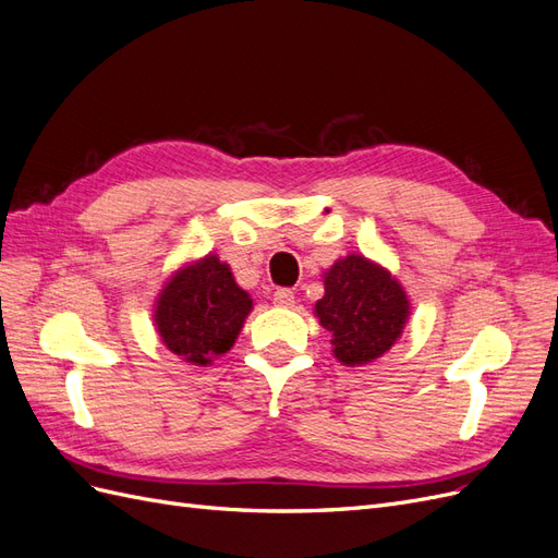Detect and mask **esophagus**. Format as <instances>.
<instances>
[{"label":"esophagus","instance_id":"esophagus-1","mask_svg":"<svg viewBox=\"0 0 558 558\" xmlns=\"http://www.w3.org/2000/svg\"><path fill=\"white\" fill-rule=\"evenodd\" d=\"M275 305L277 307H293L295 305V293L291 289H277L275 291Z\"/></svg>","mask_w":558,"mask_h":558}]
</instances>
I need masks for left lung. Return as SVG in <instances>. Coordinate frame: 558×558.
<instances>
[{"mask_svg": "<svg viewBox=\"0 0 558 558\" xmlns=\"http://www.w3.org/2000/svg\"><path fill=\"white\" fill-rule=\"evenodd\" d=\"M324 286L314 314L332 335L337 361L365 365L396 344L410 318V300L388 269L351 253L328 269Z\"/></svg>", "mask_w": 558, "mask_h": 558, "instance_id": "1", "label": "left lung"}]
</instances>
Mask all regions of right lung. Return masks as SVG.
I'll use <instances>...</instances> for the list:
<instances>
[{
    "mask_svg": "<svg viewBox=\"0 0 558 558\" xmlns=\"http://www.w3.org/2000/svg\"><path fill=\"white\" fill-rule=\"evenodd\" d=\"M251 310L253 302L234 281L230 265L209 253L165 283L154 318L160 340L174 356L209 365L232 349Z\"/></svg>",
    "mask_w": 558,
    "mask_h": 558,
    "instance_id": "right-lung-1",
    "label": "right lung"
}]
</instances>
